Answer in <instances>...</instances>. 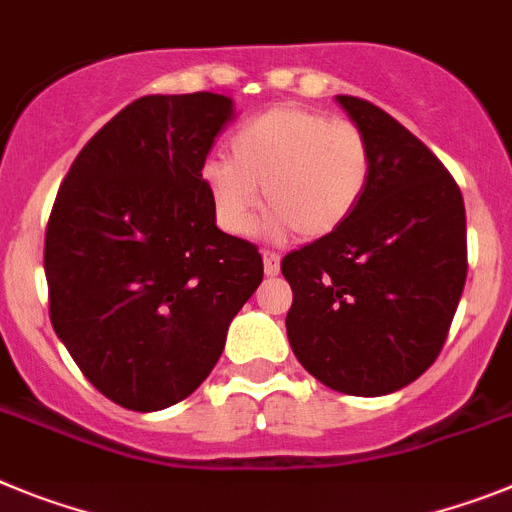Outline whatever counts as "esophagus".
<instances>
[{
  "mask_svg": "<svg viewBox=\"0 0 512 512\" xmlns=\"http://www.w3.org/2000/svg\"><path fill=\"white\" fill-rule=\"evenodd\" d=\"M262 265H265V275L281 273V257L275 255V252H262Z\"/></svg>",
  "mask_w": 512,
  "mask_h": 512,
  "instance_id": "obj_1",
  "label": "esophagus"
}]
</instances>
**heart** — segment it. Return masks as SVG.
<instances>
[{"label":"heart","instance_id":"heart-1","mask_svg":"<svg viewBox=\"0 0 512 512\" xmlns=\"http://www.w3.org/2000/svg\"><path fill=\"white\" fill-rule=\"evenodd\" d=\"M373 146L358 123L304 105H275L231 133L229 162L201 167L213 219L231 237H247L260 206L273 237L314 242L348 224L368 193Z\"/></svg>","mask_w":512,"mask_h":512}]
</instances>
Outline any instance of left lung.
<instances>
[{"label": "left lung", "instance_id": "8db88e82", "mask_svg": "<svg viewBox=\"0 0 512 512\" xmlns=\"http://www.w3.org/2000/svg\"><path fill=\"white\" fill-rule=\"evenodd\" d=\"M373 146L348 224L283 257L288 342L330 389L381 397L428 371L466 283L464 198L428 146L361 97L337 95Z\"/></svg>", "mask_w": 512, "mask_h": 512}]
</instances>
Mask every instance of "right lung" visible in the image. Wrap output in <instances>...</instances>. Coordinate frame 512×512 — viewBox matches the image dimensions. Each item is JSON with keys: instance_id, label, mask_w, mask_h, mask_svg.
I'll return each mask as SVG.
<instances>
[{"instance_id": "right-lung-1", "label": "right lung", "mask_w": 512, "mask_h": 512, "mask_svg": "<svg viewBox=\"0 0 512 512\" xmlns=\"http://www.w3.org/2000/svg\"><path fill=\"white\" fill-rule=\"evenodd\" d=\"M213 92L146 95L79 151L46 229L51 324L126 410L190 397L262 283V257L216 226L201 167L231 121Z\"/></svg>"}]
</instances>
